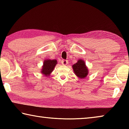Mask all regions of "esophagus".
<instances>
[{"mask_svg": "<svg viewBox=\"0 0 129 129\" xmlns=\"http://www.w3.org/2000/svg\"><path fill=\"white\" fill-rule=\"evenodd\" d=\"M68 62V60H62L61 61V64H62L63 65H67Z\"/></svg>", "mask_w": 129, "mask_h": 129, "instance_id": "obj_1", "label": "esophagus"}]
</instances>
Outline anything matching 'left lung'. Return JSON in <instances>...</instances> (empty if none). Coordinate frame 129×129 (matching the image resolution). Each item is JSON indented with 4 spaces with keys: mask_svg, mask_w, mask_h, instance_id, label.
Returning a JSON list of instances; mask_svg holds the SVG:
<instances>
[{
    "mask_svg": "<svg viewBox=\"0 0 129 129\" xmlns=\"http://www.w3.org/2000/svg\"><path fill=\"white\" fill-rule=\"evenodd\" d=\"M72 68L75 75L80 78H85L88 75L89 71L84 61L80 59L77 61V63L72 65Z\"/></svg>",
    "mask_w": 129,
    "mask_h": 129,
    "instance_id": "left-lung-1",
    "label": "left lung"
}]
</instances>
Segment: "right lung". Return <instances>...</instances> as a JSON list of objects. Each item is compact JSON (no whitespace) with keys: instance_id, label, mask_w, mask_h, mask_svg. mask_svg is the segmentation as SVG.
Wrapping results in <instances>:
<instances>
[{"instance_id":"obj_1","label":"right lung","mask_w":129,"mask_h":129,"mask_svg":"<svg viewBox=\"0 0 129 129\" xmlns=\"http://www.w3.org/2000/svg\"><path fill=\"white\" fill-rule=\"evenodd\" d=\"M57 64V62L56 60H45L41 71V73L46 76H49L50 74L53 71Z\"/></svg>"}]
</instances>
